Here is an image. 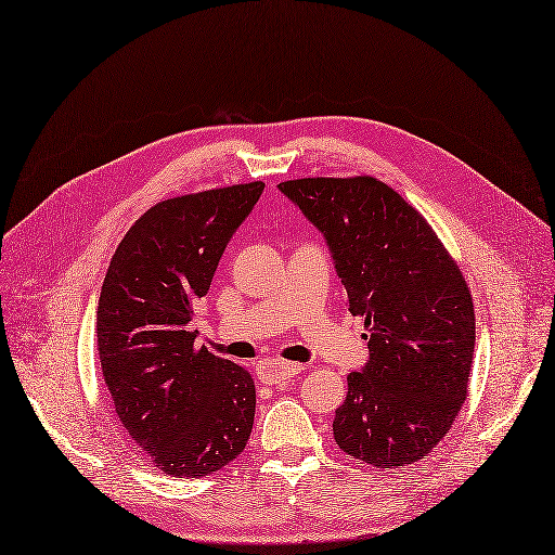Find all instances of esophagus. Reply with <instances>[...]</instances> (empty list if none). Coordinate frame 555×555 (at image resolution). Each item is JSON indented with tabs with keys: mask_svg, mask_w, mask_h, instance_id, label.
I'll return each instance as SVG.
<instances>
[{
	"mask_svg": "<svg viewBox=\"0 0 555 555\" xmlns=\"http://www.w3.org/2000/svg\"><path fill=\"white\" fill-rule=\"evenodd\" d=\"M299 373H301V365L291 361H264L260 365V379L264 384H281Z\"/></svg>",
	"mask_w": 555,
	"mask_h": 555,
	"instance_id": "1",
	"label": "esophagus"
}]
</instances>
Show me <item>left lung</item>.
I'll return each instance as SVG.
<instances>
[{"mask_svg": "<svg viewBox=\"0 0 555 555\" xmlns=\"http://www.w3.org/2000/svg\"><path fill=\"white\" fill-rule=\"evenodd\" d=\"M279 190L324 233L371 361L347 377L334 439L377 468L427 457L453 427L474 363V297L427 219L373 176L297 178Z\"/></svg>", "mask_w": 555, "mask_h": 555, "instance_id": "8db88e82", "label": "left lung"}]
</instances>
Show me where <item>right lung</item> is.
Segmentation results:
<instances>
[{"mask_svg":"<svg viewBox=\"0 0 555 555\" xmlns=\"http://www.w3.org/2000/svg\"><path fill=\"white\" fill-rule=\"evenodd\" d=\"M262 190L256 180L155 203L120 240L102 281V377L130 439L171 478L219 470L251 437L254 377L196 347L192 318Z\"/></svg>","mask_w":555,"mask_h":555,"instance_id":"add662e5","label":"right lung"}]
</instances>
